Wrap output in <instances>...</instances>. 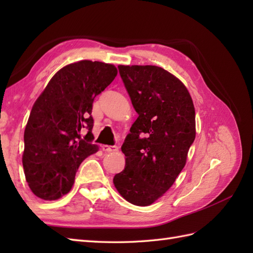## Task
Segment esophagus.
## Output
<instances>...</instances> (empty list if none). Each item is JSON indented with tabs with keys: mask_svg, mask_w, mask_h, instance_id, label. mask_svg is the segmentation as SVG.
<instances>
[{
	"mask_svg": "<svg viewBox=\"0 0 253 253\" xmlns=\"http://www.w3.org/2000/svg\"><path fill=\"white\" fill-rule=\"evenodd\" d=\"M102 150H103L104 152H115L118 150V148L116 146H106V144H103L102 146Z\"/></svg>",
	"mask_w": 253,
	"mask_h": 253,
	"instance_id": "34e87169",
	"label": "esophagus"
}]
</instances>
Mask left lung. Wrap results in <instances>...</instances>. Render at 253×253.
I'll return each instance as SVG.
<instances>
[{"label":"left lung","instance_id":"1","mask_svg":"<svg viewBox=\"0 0 253 253\" xmlns=\"http://www.w3.org/2000/svg\"><path fill=\"white\" fill-rule=\"evenodd\" d=\"M138 118L122 146L126 164L114 176L121 196L135 206L157 201L184 169L196 138V112L185 84L162 67L120 65Z\"/></svg>","mask_w":253,"mask_h":253}]
</instances>
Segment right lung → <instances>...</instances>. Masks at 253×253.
<instances>
[{"label":"right lung","mask_w":253,"mask_h":253,"mask_svg":"<svg viewBox=\"0 0 253 253\" xmlns=\"http://www.w3.org/2000/svg\"><path fill=\"white\" fill-rule=\"evenodd\" d=\"M116 75L112 64H69L52 77L35 102L24 133L23 166L37 197L56 200L66 195L79 165L99 150L91 133L92 104Z\"/></svg>","instance_id":"add662e5"}]
</instances>
